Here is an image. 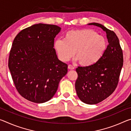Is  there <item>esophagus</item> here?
<instances>
[{
  "label": "esophagus",
  "mask_w": 131,
  "mask_h": 131,
  "mask_svg": "<svg viewBox=\"0 0 131 131\" xmlns=\"http://www.w3.org/2000/svg\"><path fill=\"white\" fill-rule=\"evenodd\" d=\"M68 69H70V70H73V69H74V67L73 66H72V65H68Z\"/></svg>",
  "instance_id": "esophagus-1"
}]
</instances>
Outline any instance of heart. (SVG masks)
<instances>
[{"label":"heart","mask_w":131,"mask_h":131,"mask_svg":"<svg viewBox=\"0 0 131 131\" xmlns=\"http://www.w3.org/2000/svg\"><path fill=\"white\" fill-rule=\"evenodd\" d=\"M107 47L106 38L90 29L71 30L64 40H55L54 47L59 59L69 61L76 54L81 65L88 66L97 63L103 56Z\"/></svg>","instance_id":"obj_1"}]
</instances>
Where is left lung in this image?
<instances>
[{"label":"left lung","mask_w":131,"mask_h":131,"mask_svg":"<svg viewBox=\"0 0 131 131\" xmlns=\"http://www.w3.org/2000/svg\"><path fill=\"white\" fill-rule=\"evenodd\" d=\"M106 32L108 45L97 63L76 69L78 77L75 83L77 95L86 104L95 105L107 98L114 91L123 65V51L113 31L98 23H90Z\"/></svg>","instance_id":"8db88e82"}]
</instances>
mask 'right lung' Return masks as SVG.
Segmentation results:
<instances>
[{
    "label": "right lung",
    "instance_id": "add662e5",
    "mask_svg": "<svg viewBox=\"0 0 131 131\" xmlns=\"http://www.w3.org/2000/svg\"><path fill=\"white\" fill-rule=\"evenodd\" d=\"M61 28L38 24L22 30L13 41L8 68L18 92L30 102L44 103L56 93L68 72L54 48V38Z\"/></svg>",
    "mask_w": 131,
    "mask_h": 131
}]
</instances>
